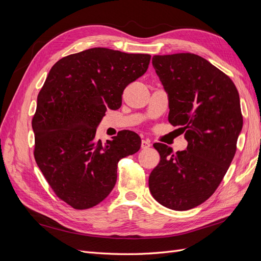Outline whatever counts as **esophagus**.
<instances>
[{"label": "esophagus", "instance_id": "esophagus-1", "mask_svg": "<svg viewBox=\"0 0 261 261\" xmlns=\"http://www.w3.org/2000/svg\"><path fill=\"white\" fill-rule=\"evenodd\" d=\"M151 144H150V141L147 139H143L141 140V149H148Z\"/></svg>", "mask_w": 261, "mask_h": 261}]
</instances>
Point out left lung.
I'll return each instance as SVG.
<instances>
[{"mask_svg": "<svg viewBox=\"0 0 261 261\" xmlns=\"http://www.w3.org/2000/svg\"><path fill=\"white\" fill-rule=\"evenodd\" d=\"M152 65L169 94V122L181 126L186 150L156 143L160 162L150 173L153 198L172 210L199 206L216 192L236 152L243 127L231 78L193 53L154 55Z\"/></svg>", "mask_w": 261, "mask_h": 261, "instance_id": "left-lung-1", "label": "left lung"}]
</instances>
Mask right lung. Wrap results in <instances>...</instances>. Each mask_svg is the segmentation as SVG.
I'll return each mask as SVG.
<instances>
[{"label": "right lung", "mask_w": 261, "mask_h": 261, "mask_svg": "<svg viewBox=\"0 0 261 261\" xmlns=\"http://www.w3.org/2000/svg\"><path fill=\"white\" fill-rule=\"evenodd\" d=\"M150 58L92 48L61 59L49 72L31 123L34 154L55 195L74 209L107 198L118 161L139 150L136 133L122 130L102 144L96 132L107 110L122 106L126 86L146 73Z\"/></svg>", "instance_id": "add662e5"}]
</instances>
